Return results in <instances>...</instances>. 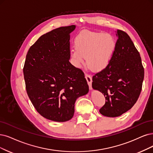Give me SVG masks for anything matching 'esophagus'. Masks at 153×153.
<instances>
[{"instance_id":"34e87169","label":"esophagus","mask_w":153,"mask_h":153,"mask_svg":"<svg viewBox=\"0 0 153 153\" xmlns=\"http://www.w3.org/2000/svg\"><path fill=\"white\" fill-rule=\"evenodd\" d=\"M85 77L86 79V81H87L88 84L89 85V89L91 90L92 89V78H91V76L88 75V74H86Z\"/></svg>"}]
</instances>
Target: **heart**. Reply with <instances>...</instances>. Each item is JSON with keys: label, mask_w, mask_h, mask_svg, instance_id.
<instances>
[{"label": "heart", "mask_w": 153, "mask_h": 153, "mask_svg": "<svg viewBox=\"0 0 153 153\" xmlns=\"http://www.w3.org/2000/svg\"><path fill=\"white\" fill-rule=\"evenodd\" d=\"M75 47L71 56L76 65L80 67L85 62L95 71H101L108 66L116 48V41L110 34L82 31L75 39Z\"/></svg>", "instance_id": "1"}]
</instances>
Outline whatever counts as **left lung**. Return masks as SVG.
Instances as JSON below:
<instances>
[{
  "label": "left lung",
  "mask_w": 153,
  "mask_h": 153,
  "mask_svg": "<svg viewBox=\"0 0 153 153\" xmlns=\"http://www.w3.org/2000/svg\"><path fill=\"white\" fill-rule=\"evenodd\" d=\"M118 38L113 57L105 69L93 77L92 88L105 97L101 114L108 117L120 116L136 103L144 76L140 54L131 38L117 30Z\"/></svg>",
  "instance_id": "left-lung-1"
}]
</instances>
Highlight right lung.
Returning <instances> with one entry per match:
<instances>
[{"label":"right lung","mask_w":153,"mask_h":153,"mask_svg":"<svg viewBox=\"0 0 153 153\" xmlns=\"http://www.w3.org/2000/svg\"><path fill=\"white\" fill-rule=\"evenodd\" d=\"M75 28L60 27L44 34L26 55L27 94L36 111L50 120H71L77 98L89 91L84 72L69 62L70 33Z\"/></svg>","instance_id":"add662e5"}]
</instances>
